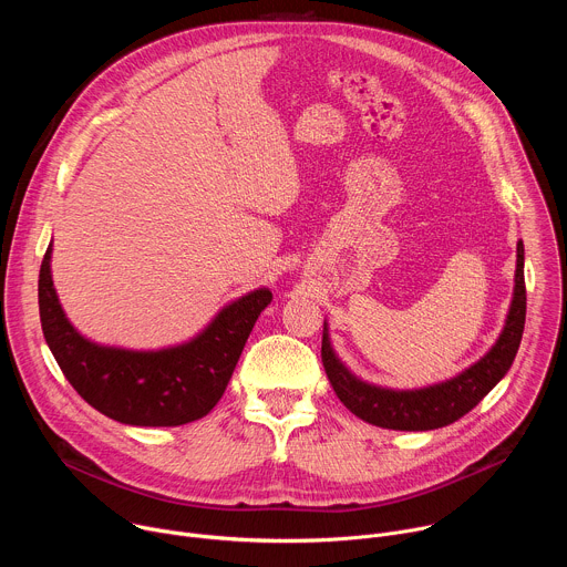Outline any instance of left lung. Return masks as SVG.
<instances>
[{
	"instance_id": "obj_1",
	"label": "left lung",
	"mask_w": 567,
	"mask_h": 567,
	"mask_svg": "<svg viewBox=\"0 0 567 567\" xmlns=\"http://www.w3.org/2000/svg\"><path fill=\"white\" fill-rule=\"evenodd\" d=\"M525 247L516 245V276L514 296L505 318V326L492 350L480 361L462 370L460 374L413 390H394L368 383L352 374L348 365L339 359L330 341L328 322H322V365L328 379L343 401V406L368 424L392 429V431H433L457 422L471 409L492 392V388L512 368L523 330H525Z\"/></svg>"
}]
</instances>
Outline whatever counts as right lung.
<instances>
[{
  "mask_svg": "<svg viewBox=\"0 0 567 567\" xmlns=\"http://www.w3.org/2000/svg\"><path fill=\"white\" fill-rule=\"evenodd\" d=\"M51 245L38 282L42 332L62 374L105 417L130 426H182L208 415L274 293L254 289L224 305L208 326L179 346L127 350L80 334L51 278Z\"/></svg>",
  "mask_w": 567,
  "mask_h": 567,
  "instance_id": "1",
  "label": "right lung"
}]
</instances>
